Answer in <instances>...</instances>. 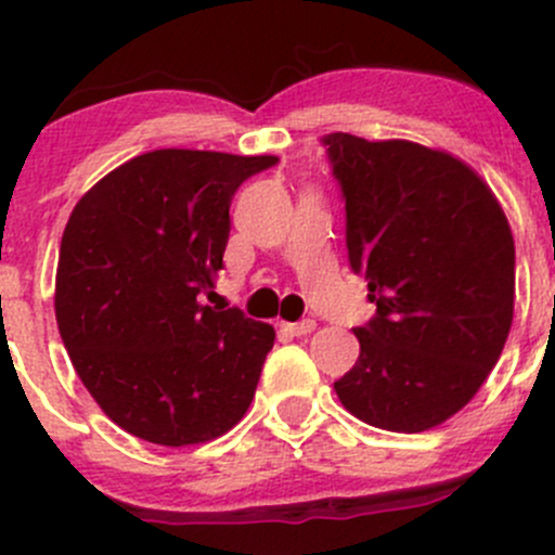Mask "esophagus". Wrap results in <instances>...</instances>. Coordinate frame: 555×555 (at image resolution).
Listing matches in <instances>:
<instances>
[{
  "label": "esophagus",
  "instance_id": "esophagus-1",
  "mask_svg": "<svg viewBox=\"0 0 555 555\" xmlns=\"http://www.w3.org/2000/svg\"><path fill=\"white\" fill-rule=\"evenodd\" d=\"M282 330H284V333H289V335H309V333H313V330H317V322H313V319H304V322H293V324L284 322Z\"/></svg>",
  "mask_w": 555,
  "mask_h": 555
}]
</instances>
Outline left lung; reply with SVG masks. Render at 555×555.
<instances>
[{
	"instance_id": "8db88e82",
	"label": "left lung",
	"mask_w": 555,
	"mask_h": 555,
	"mask_svg": "<svg viewBox=\"0 0 555 555\" xmlns=\"http://www.w3.org/2000/svg\"><path fill=\"white\" fill-rule=\"evenodd\" d=\"M346 204V249L376 317L335 382L360 422L424 433L462 411L505 349L516 246L483 179L440 150L327 133Z\"/></svg>"
}]
</instances>
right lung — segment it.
<instances>
[{"label": "right lung", "instance_id": "add662e5", "mask_svg": "<svg viewBox=\"0 0 555 555\" xmlns=\"http://www.w3.org/2000/svg\"><path fill=\"white\" fill-rule=\"evenodd\" d=\"M276 160L153 150L77 201L55 319L80 382L126 433L177 449L242 422L276 333L201 295H215L233 195Z\"/></svg>", "mask_w": 555, "mask_h": 555}]
</instances>
